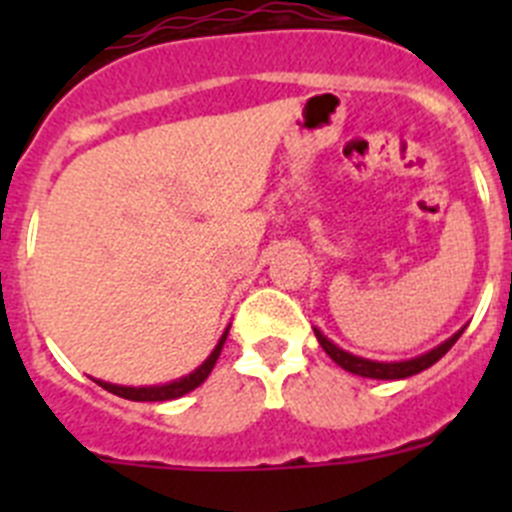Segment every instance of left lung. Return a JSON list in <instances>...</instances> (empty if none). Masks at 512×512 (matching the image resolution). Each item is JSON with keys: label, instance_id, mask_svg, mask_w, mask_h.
Segmentation results:
<instances>
[{"label": "left lung", "instance_id": "left-lung-1", "mask_svg": "<svg viewBox=\"0 0 512 512\" xmlns=\"http://www.w3.org/2000/svg\"><path fill=\"white\" fill-rule=\"evenodd\" d=\"M312 330H315V338H318V343L323 346L325 354L336 361L341 369H346V372H351V374H359V377H369V379H405V377H413V374L423 372V369H428V366L436 364V361L441 359V356L446 354V351H449V348L454 346L456 341H459L461 333H464V328L456 330L454 336L446 338L443 343H438V346L431 348V351H425V354L415 356V359L374 361V359H364V356L348 354V351H343L341 346H336V343L330 341V338H325L318 328H312Z\"/></svg>", "mask_w": 512, "mask_h": 512}]
</instances>
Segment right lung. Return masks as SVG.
I'll use <instances>...</instances> for the list:
<instances>
[{
  "mask_svg": "<svg viewBox=\"0 0 512 512\" xmlns=\"http://www.w3.org/2000/svg\"><path fill=\"white\" fill-rule=\"evenodd\" d=\"M228 330L230 325L225 328V333L220 336V341H217V346L212 348V354L207 356L205 361H202L194 372H189L187 377L182 379H174V382L169 384H151V387H125V384H112V382H102V379H94V382L99 384V387H104L107 392H112V395L117 397H125V400H135V402H164V400H176V397L187 395V392L197 390L202 382H205L207 377H210L212 366H215L217 356H220V351H223V343L225 338H228Z\"/></svg>",
  "mask_w": 512,
  "mask_h": 512,
  "instance_id": "1",
  "label": "right lung"
}]
</instances>
